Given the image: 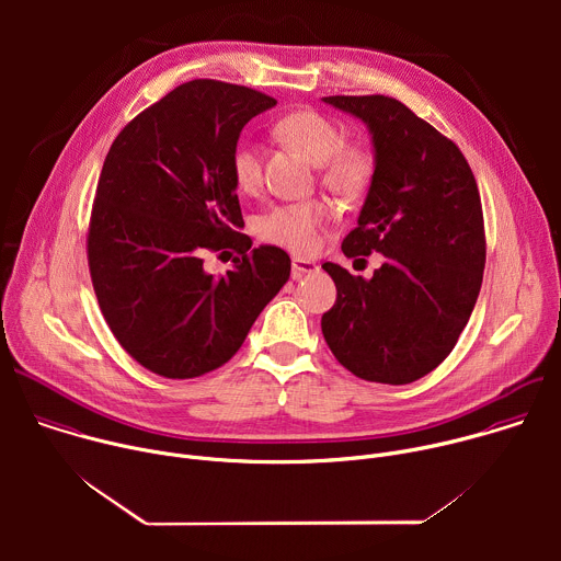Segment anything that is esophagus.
Wrapping results in <instances>:
<instances>
[{
	"instance_id": "1",
	"label": "esophagus",
	"mask_w": 561,
	"mask_h": 561,
	"mask_svg": "<svg viewBox=\"0 0 561 561\" xmlns=\"http://www.w3.org/2000/svg\"><path fill=\"white\" fill-rule=\"evenodd\" d=\"M293 277H301L304 273H312L317 271V264L312 260H304V257H293Z\"/></svg>"
}]
</instances>
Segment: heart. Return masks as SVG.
Returning <instances> with one entry per match:
<instances>
[{
	"instance_id": "heart-1",
	"label": "heart",
	"mask_w": 561,
	"mask_h": 561,
	"mask_svg": "<svg viewBox=\"0 0 561 561\" xmlns=\"http://www.w3.org/2000/svg\"><path fill=\"white\" fill-rule=\"evenodd\" d=\"M273 133L282 144L317 164V180L331 193L353 199L364 195L370 186L375 175L370 150L362 144L344 141L342 128L331 117L317 111H295L282 117ZM230 171L239 191L255 193L260 188V152L249 139L237 141L230 157ZM331 215V204L319 197L282 204L257 221V234L268 244L306 255L319 247V234Z\"/></svg>"
}]
</instances>
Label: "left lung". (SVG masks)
Wrapping results in <instances>:
<instances>
[{
  "mask_svg": "<svg viewBox=\"0 0 561 561\" xmlns=\"http://www.w3.org/2000/svg\"><path fill=\"white\" fill-rule=\"evenodd\" d=\"M324 102L366 122L375 144V175L342 251L386 260L370 279L331 262L322 266L337 286L322 333L359 379L411 383L450 355L482 288V199L457 144L399 100Z\"/></svg>",
  "mask_w": 561,
  "mask_h": 561,
  "instance_id": "8db88e82",
  "label": "left lung"
}]
</instances>
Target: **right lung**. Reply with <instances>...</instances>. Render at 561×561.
<instances>
[{
  "label": "right lung",
  "mask_w": 561,
  "mask_h": 561,
  "mask_svg": "<svg viewBox=\"0 0 561 561\" xmlns=\"http://www.w3.org/2000/svg\"><path fill=\"white\" fill-rule=\"evenodd\" d=\"M275 104L247 87L193 79L130 119L106 154L89 271L115 340L154 375L193 379L224 366L290 277L282 249L251 251L239 232L230 171L239 133ZM208 252H237L236 268L206 274Z\"/></svg>",
  "instance_id": "right-lung-1"
}]
</instances>
